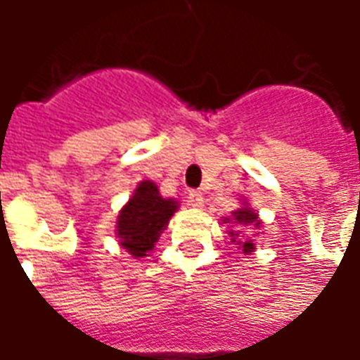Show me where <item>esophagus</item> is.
I'll use <instances>...</instances> for the list:
<instances>
[{
  "instance_id": "esophagus-1",
  "label": "esophagus",
  "mask_w": 360,
  "mask_h": 360,
  "mask_svg": "<svg viewBox=\"0 0 360 360\" xmlns=\"http://www.w3.org/2000/svg\"><path fill=\"white\" fill-rule=\"evenodd\" d=\"M188 202L190 205H194V207H202L205 202V198L198 190H190V194H188Z\"/></svg>"
}]
</instances>
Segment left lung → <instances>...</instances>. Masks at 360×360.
Wrapping results in <instances>:
<instances>
[{
  "instance_id": "1",
  "label": "left lung",
  "mask_w": 360,
  "mask_h": 360,
  "mask_svg": "<svg viewBox=\"0 0 360 360\" xmlns=\"http://www.w3.org/2000/svg\"><path fill=\"white\" fill-rule=\"evenodd\" d=\"M233 219H235V223H239V225H255V227H259L260 221H259V215L255 212H251L249 207H243V210H237V212H233ZM231 233V237H239V233L235 231H229ZM233 243H235V239H233ZM237 245H241V249L245 255H249V252L255 249V245H252V241H237Z\"/></svg>"
}]
</instances>
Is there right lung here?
Instances as JSON below:
<instances>
[{"label":"right lung","mask_w":360,"mask_h":360,"mask_svg":"<svg viewBox=\"0 0 360 360\" xmlns=\"http://www.w3.org/2000/svg\"><path fill=\"white\" fill-rule=\"evenodd\" d=\"M176 210L174 200H165L158 194L155 182H141L135 195L119 213L117 235L121 247H125L133 257H145L155 247Z\"/></svg>","instance_id":"1"}]
</instances>
